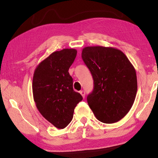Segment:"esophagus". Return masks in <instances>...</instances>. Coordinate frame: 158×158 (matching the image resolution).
I'll list each match as a JSON object with an SVG mask.
<instances>
[{"instance_id":"obj_1","label":"esophagus","mask_w":158,"mask_h":158,"mask_svg":"<svg viewBox=\"0 0 158 158\" xmlns=\"http://www.w3.org/2000/svg\"><path fill=\"white\" fill-rule=\"evenodd\" d=\"M80 94H81V95L82 96V97L85 98V90H81Z\"/></svg>"}]
</instances>
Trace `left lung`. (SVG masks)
I'll list each match as a JSON object with an SVG mask.
<instances>
[{
  "mask_svg": "<svg viewBox=\"0 0 158 158\" xmlns=\"http://www.w3.org/2000/svg\"><path fill=\"white\" fill-rule=\"evenodd\" d=\"M81 58L94 79V90L87 97L98 120L114 123L133 106L137 90L135 69L121 50L110 47H86Z\"/></svg>",
  "mask_w": 158,
  "mask_h": 158,
  "instance_id": "8db88e82",
  "label": "left lung"
}]
</instances>
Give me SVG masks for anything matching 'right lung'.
<instances>
[{
	"mask_svg": "<svg viewBox=\"0 0 158 158\" xmlns=\"http://www.w3.org/2000/svg\"><path fill=\"white\" fill-rule=\"evenodd\" d=\"M75 49H63L50 54L36 67L32 94L39 111L47 120L61 129L71 122L74 108L82 97L74 91L69 68L77 56Z\"/></svg>",
	"mask_w": 158,
	"mask_h": 158,
	"instance_id": "1",
	"label": "right lung"
}]
</instances>
